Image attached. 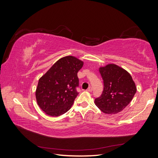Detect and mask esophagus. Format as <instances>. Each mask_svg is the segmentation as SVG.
I'll return each mask as SVG.
<instances>
[{"label": "esophagus", "mask_w": 158, "mask_h": 158, "mask_svg": "<svg viewBox=\"0 0 158 158\" xmlns=\"http://www.w3.org/2000/svg\"><path fill=\"white\" fill-rule=\"evenodd\" d=\"M92 87H89L88 89H87V91H88V92H92Z\"/></svg>", "instance_id": "esophagus-1"}]
</instances>
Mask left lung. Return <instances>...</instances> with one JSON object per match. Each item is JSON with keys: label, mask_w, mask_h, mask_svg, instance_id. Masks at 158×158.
Listing matches in <instances>:
<instances>
[{"label": "left lung", "mask_w": 158, "mask_h": 158, "mask_svg": "<svg viewBox=\"0 0 158 158\" xmlns=\"http://www.w3.org/2000/svg\"><path fill=\"white\" fill-rule=\"evenodd\" d=\"M103 80V90L95 99V104L102 112L116 114L130 103L136 92L132 76L127 70L114 64L100 67Z\"/></svg>", "instance_id": "8db88e82"}]
</instances>
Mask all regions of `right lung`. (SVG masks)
Here are the masks:
<instances>
[{
    "mask_svg": "<svg viewBox=\"0 0 158 158\" xmlns=\"http://www.w3.org/2000/svg\"><path fill=\"white\" fill-rule=\"evenodd\" d=\"M84 63L73 56L57 60L38 82L35 97L38 106L48 115L67 112L77 97L78 72Z\"/></svg>",
    "mask_w": 158,
    "mask_h": 158,
    "instance_id": "right-lung-1",
    "label": "right lung"
}]
</instances>
